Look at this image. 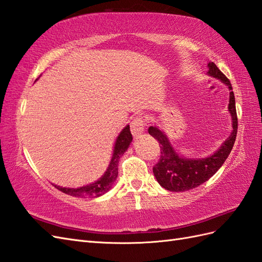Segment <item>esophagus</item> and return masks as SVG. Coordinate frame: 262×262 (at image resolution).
I'll use <instances>...</instances> for the list:
<instances>
[{
  "mask_svg": "<svg viewBox=\"0 0 262 262\" xmlns=\"http://www.w3.org/2000/svg\"><path fill=\"white\" fill-rule=\"evenodd\" d=\"M130 130L135 137L142 135V134L145 132V119L139 116L134 118L133 122L130 123Z\"/></svg>",
  "mask_w": 262,
  "mask_h": 262,
  "instance_id": "34e87169",
  "label": "esophagus"
}]
</instances>
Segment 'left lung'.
<instances>
[{"mask_svg":"<svg viewBox=\"0 0 262 262\" xmlns=\"http://www.w3.org/2000/svg\"><path fill=\"white\" fill-rule=\"evenodd\" d=\"M208 75L221 80L229 89V105L228 111L232 119V132L218 150L206 158H185L180 156L170 144L166 134L157 126H150L148 133L158 140L160 147V158L154 166L152 172L163 188L169 191H186L196 188L211 178L224 165L232 149L237 136L238 118L236 102L230 80L228 79L213 62L208 63Z\"/></svg>","mask_w":262,"mask_h":262,"instance_id":"left-lung-1","label":"left lung"}]
</instances>
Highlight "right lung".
<instances>
[{
	"mask_svg": "<svg viewBox=\"0 0 262 262\" xmlns=\"http://www.w3.org/2000/svg\"><path fill=\"white\" fill-rule=\"evenodd\" d=\"M133 140L132 133L129 129V125H127L125 128L119 133V135L114 146L113 157L108 165V168L106 169L104 175L100 177L95 183L86 185L79 188H66V187H61L54 185L58 190H61L67 195L74 197H82V198H96L104 195L108 191L118 175V162L119 158L124 155V152L128 148Z\"/></svg>",
	"mask_w": 262,
	"mask_h": 262,
	"instance_id": "right-lung-1",
	"label": "right lung"
}]
</instances>
